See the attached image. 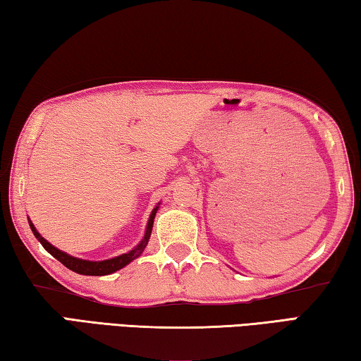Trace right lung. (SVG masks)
Wrapping results in <instances>:
<instances>
[{
	"label": "right lung",
	"mask_w": 361,
	"mask_h": 361,
	"mask_svg": "<svg viewBox=\"0 0 361 361\" xmlns=\"http://www.w3.org/2000/svg\"><path fill=\"white\" fill-rule=\"evenodd\" d=\"M161 202H159L154 209H152L149 219H148V224H146V231H145V235L143 239L140 240V243L137 247H133L132 250H129L127 253H122L119 256H114L111 259H103V261H89V259H81V258H76V256H71L68 253L62 252V250H59L52 245V243H49L44 237H42L38 231H36L35 224L32 223V219L28 218V224H30V229L33 231V234L36 239L39 240V243L42 247L46 248V252L51 253L54 258L59 259L60 262L65 267H68L70 271L76 272V274H81V276H108V274H113L116 271H119V269L126 267L127 264H130L133 259H137L140 255L145 252L146 245H148L149 242V237H151V231H152V224H154V216L157 213V209Z\"/></svg>",
	"instance_id": "add662e5"
}]
</instances>
